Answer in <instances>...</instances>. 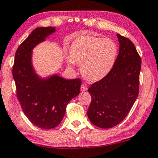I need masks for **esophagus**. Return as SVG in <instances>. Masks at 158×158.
Segmentation results:
<instances>
[{
	"label": "esophagus",
	"mask_w": 158,
	"mask_h": 158,
	"mask_svg": "<svg viewBox=\"0 0 158 158\" xmlns=\"http://www.w3.org/2000/svg\"><path fill=\"white\" fill-rule=\"evenodd\" d=\"M87 89H88V87L86 85V84H81V91H85L87 90Z\"/></svg>",
	"instance_id": "34e87169"
}]
</instances>
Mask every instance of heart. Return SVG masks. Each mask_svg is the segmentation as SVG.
I'll list each match as a JSON object with an SVG mask.
<instances>
[{"label": "heart", "mask_w": 158, "mask_h": 158, "mask_svg": "<svg viewBox=\"0 0 158 158\" xmlns=\"http://www.w3.org/2000/svg\"><path fill=\"white\" fill-rule=\"evenodd\" d=\"M69 64L81 65L83 76L91 81L103 79L109 74L116 61L117 47L110 39L86 35L77 38L70 49Z\"/></svg>", "instance_id": "obj_1"}]
</instances>
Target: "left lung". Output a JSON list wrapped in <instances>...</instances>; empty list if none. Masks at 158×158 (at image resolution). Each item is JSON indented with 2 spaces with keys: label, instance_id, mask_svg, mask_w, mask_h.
Returning <instances> with one entry per match:
<instances>
[{
  "label": "left lung",
  "instance_id": "8db88e82",
  "mask_svg": "<svg viewBox=\"0 0 158 158\" xmlns=\"http://www.w3.org/2000/svg\"><path fill=\"white\" fill-rule=\"evenodd\" d=\"M119 53L114 67L105 77L91 84L88 91L91 102L87 110L90 121L102 128H110L130 112L139 92L141 58L131 40L117 34Z\"/></svg>",
  "mask_w": 158,
  "mask_h": 158
}]
</instances>
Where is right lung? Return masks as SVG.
<instances>
[{
    "mask_svg": "<svg viewBox=\"0 0 158 158\" xmlns=\"http://www.w3.org/2000/svg\"><path fill=\"white\" fill-rule=\"evenodd\" d=\"M55 27H37L18 47L13 66L16 96L25 116L35 126L51 129L58 126L72 98L79 95L81 80L65 79L55 75L41 79L31 65L32 49Z\"/></svg>",
    "mask_w": 158,
    "mask_h": 158,
    "instance_id": "obj_1",
    "label": "right lung"
}]
</instances>
